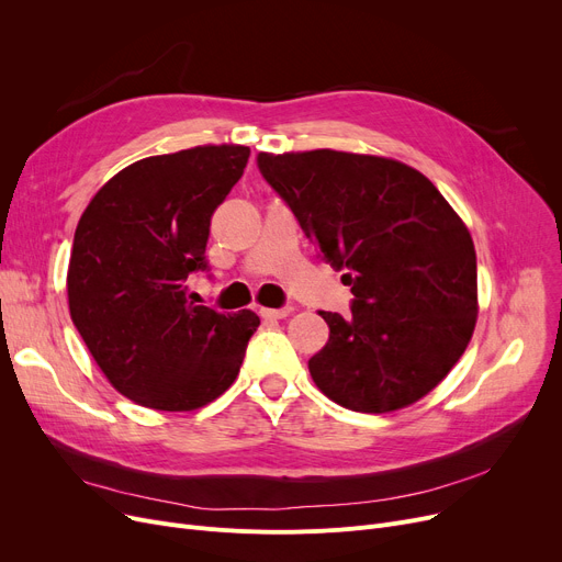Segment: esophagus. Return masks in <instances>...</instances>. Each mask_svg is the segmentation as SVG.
<instances>
[{
    "label": "esophagus",
    "instance_id": "34e87169",
    "mask_svg": "<svg viewBox=\"0 0 562 562\" xmlns=\"http://www.w3.org/2000/svg\"><path fill=\"white\" fill-rule=\"evenodd\" d=\"M291 314V307H280V310H273V307H263L261 310V316L263 318H271V321H278V318H286Z\"/></svg>",
    "mask_w": 562,
    "mask_h": 562
}]
</instances>
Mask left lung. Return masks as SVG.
<instances>
[{
    "mask_svg": "<svg viewBox=\"0 0 562 562\" xmlns=\"http://www.w3.org/2000/svg\"><path fill=\"white\" fill-rule=\"evenodd\" d=\"M259 170L330 266L346 269L352 316L321 312L330 337L310 360L341 407L382 415L449 375L479 316L476 250L426 175L375 155L259 153Z\"/></svg>",
    "mask_w": 562,
    "mask_h": 562,
    "instance_id": "obj_1",
    "label": "left lung"
}]
</instances>
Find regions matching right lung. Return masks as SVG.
<instances>
[{
	"instance_id": "obj_1",
	"label": "right lung",
	"mask_w": 562,
	"mask_h": 562,
	"mask_svg": "<svg viewBox=\"0 0 562 562\" xmlns=\"http://www.w3.org/2000/svg\"><path fill=\"white\" fill-rule=\"evenodd\" d=\"M248 157L234 143L145 157L115 172L77 223L72 323L111 385L143 407L191 412L239 375L259 316L195 305L184 280L206 269L212 216Z\"/></svg>"
}]
</instances>
